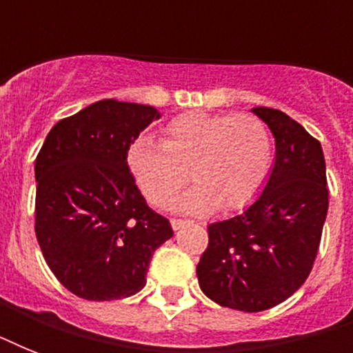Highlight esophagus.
I'll use <instances>...</instances> for the list:
<instances>
[{"instance_id": "obj_1", "label": "esophagus", "mask_w": 353, "mask_h": 353, "mask_svg": "<svg viewBox=\"0 0 353 353\" xmlns=\"http://www.w3.org/2000/svg\"><path fill=\"white\" fill-rule=\"evenodd\" d=\"M185 223H187V221L179 220V218H172V220H170V225H172V229H174V231H177V229H181V227L185 225Z\"/></svg>"}]
</instances>
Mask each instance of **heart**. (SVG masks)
<instances>
[{"mask_svg":"<svg viewBox=\"0 0 353 353\" xmlns=\"http://www.w3.org/2000/svg\"><path fill=\"white\" fill-rule=\"evenodd\" d=\"M132 177L155 207H166L187 183L196 185L177 205L192 212L245 207L271 168V137L251 113L188 112L172 119L161 144L135 139L126 150Z\"/></svg>","mask_w":353,"mask_h":353,"instance_id":"b5f03b06","label":"heart"}]
</instances>
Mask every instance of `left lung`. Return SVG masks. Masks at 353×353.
<instances>
[{
    "label": "left lung",
    "mask_w": 353,
    "mask_h": 353,
    "mask_svg": "<svg viewBox=\"0 0 353 353\" xmlns=\"http://www.w3.org/2000/svg\"><path fill=\"white\" fill-rule=\"evenodd\" d=\"M273 132L276 161L262 196L209 225L199 288L220 306L256 313L290 299L312 273L328 212L321 143L284 112L254 108Z\"/></svg>",
    "instance_id": "obj_1"
}]
</instances>
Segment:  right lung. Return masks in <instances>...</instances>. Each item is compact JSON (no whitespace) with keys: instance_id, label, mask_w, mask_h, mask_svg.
I'll list each match as a JSON object with an SVG mask.
<instances>
[{"instance_id":"obj_1","label":"right lung","mask_w":353,"mask_h":353,"mask_svg":"<svg viewBox=\"0 0 353 353\" xmlns=\"http://www.w3.org/2000/svg\"><path fill=\"white\" fill-rule=\"evenodd\" d=\"M152 106L99 101L58 121L34 165V232L58 282L85 301H119L146 284L170 221L152 210L126 165V150Z\"/></svg>"}]
</instances>
